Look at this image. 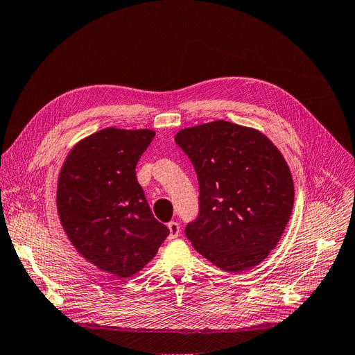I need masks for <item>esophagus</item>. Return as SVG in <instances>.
<instances>
[{
	"label": "esophagus",
	"instance_id": "34e87169",
	"mask_svg": "<svg viewBox=\"0 0 355 355\" xmlns=\"http://www.w3.org/2000/svg\"><path fill=\"white\" fill-rule=\"evenodd\" d=\"M167 228H168V231H171V234H168V240H175V239L179 237V234H180L179 223L171 221V223L167 224Z\"/></svg>",
	"mask_w": 355,
	"mask_h": 355
}]
</instances>
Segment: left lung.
<instances>
[{"label": "left lung", "instance_id": "obj_1", "mask_svg": "<svg viewBox=\"0 0 355 355\" xmlns=\"http://www.w3.org/2000/svg\"><path fill=\"white\" fill-rule=\"evenodd\" d=\"M175 141L199 182V214L184 228L199 254L225 272L261 263L289 223L295 188L277 147L224 120L180 130Z\"/></svg>", "mask_w": 355, "mask_h": 355}]
</instances>
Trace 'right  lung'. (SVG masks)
<instances>
[{
	"label": "right lung",
	"instance_id": "add662e5",
	"mask_svg": "<svg viewBox=\"0 0 355 355\" xmlns=\"http://www.w3.org/2000/svg\"><path fill=\"white\" fill-rule=\"evenodd\" d=\"M155 134L101 130L71 150L59 175L58 212L67 239L80 256L118 279L140 272L168 235L136 176Z\"/></svg>",
	"mask_w": 355,
	"mask_h": 355
}]
</instances>
